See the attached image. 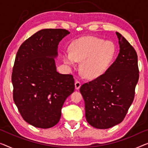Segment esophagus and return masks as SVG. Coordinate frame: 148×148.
I'll list each match as a JSON object with an SVG mask.
<instances>
[{"mask_svg": "<svg viewBox=\"0 0 148 148\" xmlns=\"http://www.w3.org/2000/svg\"><path fill=\"white\" fill-rule=\"evenodd\" d=\"M80 86H81V82H80L76 81V82H75V88H76V90H78L79 88H80Z\"/></svg>", "mask_w": 148, "mask_h": 148, "instance_id": "obj_1", "label": "esophagus"}]
</instances>
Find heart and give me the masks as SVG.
I'll return each instance as SVG.
<instances>
[{
	"label": "heart",
	"mask_w": 148,
	"mask_h": 148,
	"mask_svg": "<svg viewBox=\"0 0 148 148\" xmlns=\"http://www.w3.org/2000/svg\"><path fill=\"white\" fill-rule=\"evenodd\" d=\"M115 46L110 41L94 36H84L75 40L70 52L64 53V61L74 66L81 62L80 70L87 78H96L104 73L115 55Z\"/></svg>",
	"instance_id": "b5f03b06"
}]
</instances>
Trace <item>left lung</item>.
Wrapping results in <instances>:
<instances>
[{"label":"left lung","instance_id":"1","mask_svg":"<svg viewBox=\"0 0 148 148\" xmlns=\"http://www.w3.org/2000/svg\"><path fill=\"white\" fill-rule=\"evenodd\" d=\"M120 52L103 74L81 86L86 118L92 126L108 129L122 122L133 102L139 79L138 55L119 32Z\"/></svg>","mask_w":148,"mask_h":148}]
</instances>
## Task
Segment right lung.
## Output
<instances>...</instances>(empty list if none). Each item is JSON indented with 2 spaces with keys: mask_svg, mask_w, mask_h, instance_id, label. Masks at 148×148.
Listing matches in <instances>:
<instances>
[{
  "mask_svg": "<svg viewBox=\"0 0 148 148\" xmlns=\"http://www.w3.org/2000/svg\"><path fill=\"white\" fill-rule=\"evenodd\" d=\"M70 34L66 29L39 30L20 46L12 68L13 100L23 118L39 128H50L60 120L61 110L74 92L71 74L56 71L58 45Z\"/></svg>",
  "mask_w": 148,
  "mask_h": 148,
  "instance_id": "right-lung-1",
  "label": "right lung"
}]
</instances>
